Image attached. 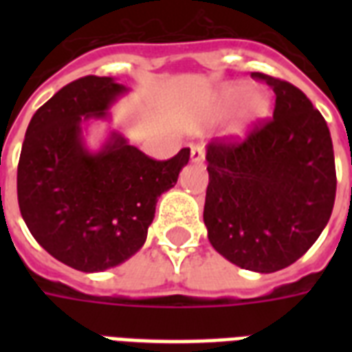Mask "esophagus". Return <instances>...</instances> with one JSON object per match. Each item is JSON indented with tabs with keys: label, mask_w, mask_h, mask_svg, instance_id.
Masks as SVG:
<instances>
[{
	"label": "esophagus",
	"mask_w": 352,
	"mask_h": 352,
	"mask_svg": "<svg viewBox=\"0 0 352 352\" xmlns=\"http://www.w3.org/2000/svg\"><path fill=\"white\" fill-rule=\"evenodd\" d=\"M190 160H192L193 164H201L204 160V151L203 146L201 144H193L192 151H190Z\"/></svg>",
	"instance_id": "1"
}]
</instances>
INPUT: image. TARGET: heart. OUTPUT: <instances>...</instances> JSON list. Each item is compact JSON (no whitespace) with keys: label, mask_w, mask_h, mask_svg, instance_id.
I'll return each mask as SVG.
<instances>
[{"label":"heart","mask_w":352,"mask_h":352,"mask_svg":"<svg viewBox=\"0 0 352 352\" xmlns=\"http://www.w3.org/2000/svg\"><path fill=\"white\" fill-rule=\"evenodd\" d=\"M270 111L272 100L265 91H252L248 82L235 80L219 85L206 98L199 111V120L214 124L234 115L228 126V135L234 138H245L254 127L270 117Z\"/></svg>","instance_id":"heart-1"}]
</instances>
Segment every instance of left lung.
<instances>
[{
	"mask_svg": "<svg viewBox=\"0 0 352 352\" xmlns=\"http://www.w3.org/2000/svg\"><path fill=\"white\" fill-rule=\"evenodd\" d=\"M276 93L272 120L243 142L206 148L204 225L215 250L252 272L289 267L320 237L336 197L327 122L303 91L252 73Z\"/></svg>",
	"mask_w": 352,
	"mask_h": 352,
	"instance_id": "1",
	"label": "left lung"
}]
</instances>
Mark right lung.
<instances>
[{"label":"right lung","instance_id":"1","mask_svg":"<svg viewBox=\"0 0 352 352\" xmlns=\"http://www.w3.org/2000/svg\"><path fill=\"white\" fill-rule=\"evenodd\" d=\"M129 87L111 76H84L58 91L30 118L18 164V203L25 225L58 261L104 272L146 243L155 206L190 160L184 148L153 160L117 129L98 149L87 146L93 120H111Z\"/></svg>","mask_w":352,"mask_h":352}]
</instances>
